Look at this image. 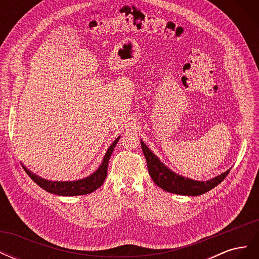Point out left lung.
<instances>
[{"instance_id": "obj_1", "label": "left lung", "mask_w": 259, "mask_h": 259, "mask_svg": "<svg viewBox=\"0 0 259 259\" xmlns=\"http://www.w3.org/2000/svg\"><path fill=\"white\" fill-rule=\"evenodd\" d=\"M140 143H142L143 152L147 161L149 175L151 176L155 185H158L163 190L170 193L180 195H191V197L203 194L221 184L230 171L229 168L225 173L208 179L206 182H201V180H194L191 178L184 177L182 175L176 174L175 171L169 169L165 164L162 163L158 156L147 147L143 140H140Z\"/></svg>"}]
</instances>
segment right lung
Returning a JSON list of instances; mask_svg holds the SVG:
<instances>
[{
    "label": "right lung",
    "mask_w": 259,
    "mask_h": 259,
    "mask_svg": "<svg viewBox=\"0 0 259 259\" xmlns=\"http://www.w3.org/2000/svg\"><path fill=\"white\" fill-rule=\"evenodd\" d=\"M121 136L115 138L114 142L108 148V150L104 156L103 162L99 165V167L88 177H84L82 179L72 180V182H62V180H48L42 178L40 176L35 175L32 171L29 170L25 165L22 164L23 169L29 177L33 180L35 184H37L45 191L50 193H54L57 195H64V197H72V195H83L92 193L104 184L105 179L107 177L108 171V163L110 160V156L114 150V148L119 142Z\"/></svg>",
    "instance_id": "obj_1"
}]
</instances>
